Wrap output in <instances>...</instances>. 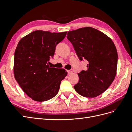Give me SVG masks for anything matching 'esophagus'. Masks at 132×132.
<instances>
[{"instance_id": "1", "label": "esophagus", "mask_w": 132, "mask_h": 132, "mask_svg": "<svg viewBox=\"0 0 132 132\" xmlns=\"http://www.w3.org/2000/svg\"><path fill=\"white\" fill-rule=\"evenodd\" d=\"M67 72H68V75H69V74H71V73H73V70H72V69L68 70H67Z\"/></svg>"}]
</instances>
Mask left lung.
Masks as SVG:
<instances>
[{"instance_id":"8db88e82","label":"left lung","mask_w":132,"mask_h":132,"mask_svg":"<svg viewBox=\"0 0 132 132\" xmlns=\"http://www.w3.org/2000/svg\"><path fill=\"white\" fill-rule=\"evenodd\" d=\"M67 38L72 43L80 61L87 60V70L78 73L79 82L74 88L86 97H95L106 91L116 75L118 54L112 40L91 27L69 31Z\"/></svg>"}]
</instances>
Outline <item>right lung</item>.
<instances>
[{"mask_svg":"<svg viewBox=\"0 0 132 132\" xmlns=\"http://www.w3.org/2000/svg\"><path fill=\"white\" fill-rule=\"evenodd\" d=\"M67 32L37 30L22 38L14 54V77L25 93L35 101H45L56 95L67 71L50 67L51 57Z\"/></svg>","mask_w":132,"mask_h":132,"instance_id":"right-lung-1","label":"right lung"}]
</instances>
